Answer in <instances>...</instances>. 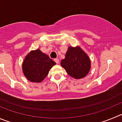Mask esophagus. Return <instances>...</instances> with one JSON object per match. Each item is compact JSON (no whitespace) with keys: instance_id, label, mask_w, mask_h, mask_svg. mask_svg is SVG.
<instances>
[{"instance_id":"34e87169","label":"esophagus","mask_w":122,"mask_h":122,"mask_svg":"<svg viewBox=\"0 0 122 122\" xmlns=\"http://www.w3.org/2000/svg\"><path fill=\"white\" fill-rule=\"evenodd\" d=\"M54 61L56 62V64H58L59 63V60L58 59H55Z\"/></svg>"}]
</instances>
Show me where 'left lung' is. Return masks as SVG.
Segmentation results:
<instances>
[{
  "label": "left lung",
  "mask_w": 122,
  "mask_h": 122,
  "mask_svg": "<svg viewBox=\"0 0 122 122\" xmlns=\"http://www.w3.org/2000/svg\"><path fill=\"white\" fill-rule=\"evenodd\" d=\"M61 65L70 76L81 79L86 76L91 68V61L87 54L79 46L68 47L65 58Z\"/></svg>",
  "instance_id": "1"
}]
</instances>
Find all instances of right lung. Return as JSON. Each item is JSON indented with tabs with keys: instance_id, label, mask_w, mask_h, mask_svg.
Masks as SVG:
<instances>
[{
	"instance_id": "obj_1",
	"label": "right lung",
	"mask_w": 122,
	"mask_h": 122,
	"mask_svg": "<svg viewBox=\"0 0 122 122\" xmlns=\"http://www.w3.org/2000/svg\"><path fill=\"white\" fill-rule=\"evenodd\" d=\"M56 64L47 55L40 49L32 51L26 56L22 64L25 76L32 82H41Z\"/></svg>"
}]
</instances>
